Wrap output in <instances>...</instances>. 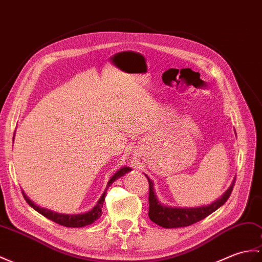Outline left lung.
<instances>
[{"instance_id": "left-lung-1", "label": "left lung", "mask_w": 262, "mask_h": 262, "mask_svg": "<svg viewBox=\"0 0 262 262\" xmlns=\"http://www.w3.org/2000/svg\"><path fill=\"white\" fill-rule=\"evenodd\" d=\"M146 178H147L149 184L148 216L154 223L166 229L184 228L203 220L204 217L213 213L215 210H217L220 206L227 202V200L230 198L234 186L233 181L232 185L228 188L226 193L210 205L200 206V208H169V206L162 205L161 202H159V200H157L154 193L153 182L148 179L147 175H146Z\"/></svg>"}]
</instances>
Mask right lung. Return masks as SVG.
<instances>
[{
	"mask_svg": "<svg viewBox=\"0 0 262 262\" xmlns=\"http://www.w3.org/2000/svg\"><path fill=\"white\" fill-rule=\"evenodd\" d=\"M130 168L129 167H123L120 168L118 172H116L114 174L113 178L109 180L108 182V185H107V188L111 186V184L113 183V182H115V180L119 179L120 176H123L124 174H126L127 172H129ZM107 188L106 191L103 192V194L101 195L100 200L98 201V203L96 204V206H94V209H91L89 212H87V213H82V214H60V213H57V212H53V211H49L47 209H43V208H39L38 205H35L31 200H30L26 194H24V192H22L23 194V198L26 199V201L28 202V204L30 206H32V208L36 211L39 212L40 214H42L43 216L48 217L49 220H51L53 222H56L58 224H60V226H63V227H68V228H81V227H86V226H89V224H91L93 222H95L97 219H99L102 214V211H101V208L103 205V201H105V195H106V192H107Z\"/></svg>",
	"mask_w": 262,
	"mask_h": 262,
	"instance_id": "1",
	"label": "right lung"
}]
</instances>
